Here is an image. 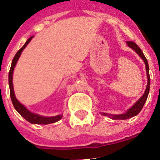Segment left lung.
I'll return each mask as SVG.
<instances>
[{"instance_id": "1", "label": "left lung", "mask_w": 160, "mask_h": 160, "mask_svg": "<svg viewBox=\"0 0 160 160\" xmlns=\"http://www.w3.org/2000/svg\"><path fill=\"white\" fill-rule=\"evenodd\" d=\"M127 44L129 48H131V49L134 51L138 55L140 56V58H142V59L143 60L145 64V69H146V74H147V79H148V83H147L146 89H145V93H144L143 95L129 108V109L127 110V112L123 114H118V115H114V114H108L106 112H102V114L103 116H108V118L112 119H121V120H124V119H130V118H132L134 116H137L139 112H141V110L143 108L144 105H145V102L147 100V98H148V93H149V89H150V77H149V67H148V63L147 61L146 58L144 55L143 52L141 50L140 48L133 41H127Z\"/></svg>"}]
</instances>
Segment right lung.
<instances>
[{"instance_id": "right-lung-1", "label": "right lung", "mask_w": 160, "mask_h": 160, "mask_svg": "<svg viewBox=\"0 0 160 160\" xmlns=\"http://www.w3.org/2000/svg\"><path fill=\"white\" fill-rule=\"evenodd\" d=\"M33 37V36L31 37H29L28 39L26 42L25 43L24 45L18 51L16 54H15V57H14L13 60H12V66H11L10 71H9L8 73V83H9V88H10V96L11 99H12V104H13L14 107H15V110L24 118L26 120H27L29 123H32V124H49V123H53L55 122L58 121L62 118V114L57 115L55 116H41V115L37 114V113L32 112L29 111L26 106L22 105V103H20L18 101V99L16 98L15 94V91H14V88H13V81H12V78H13V72L14 69H15V66H16V63L18 62V58H19L20 55H21L22 52L24 50L25 48L28 45L29 42L31 41L32 38Z\"/></svg>"}]
</instances>
